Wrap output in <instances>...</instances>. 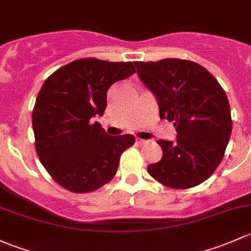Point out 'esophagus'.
I'll return each mask as SVG.
<instances>
[{
	"label": "esophagus",
	"mask_w": 251,
	"mask_h": 251,
	"mask_svg": "<svg viewBox=\"0 0 251 251\" xmlns=\"http://www.w3.org/2000/svg\"><path fill=\"white\" fill-rule=\"evenodd\" d=\"M147 141L146 140H144V139H140V138H136V144H139V145H144V144H146Z\"/></svg>",
	"instance_id": "34e87169"
}]
</instances>
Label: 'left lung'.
I'll use <instances>...</instances> for the list:
<instances>
[{
	"label": "left lung",
	"instance_id": "left-lung-1",
	"mask_svg": "<svg viewBox=\"0 0 251 251\" xmlns=\"http://www.w3.org/2000/svg\"><path fill=\"white\" fill-rule=\"evenodd\" d=\"M139 78L157 98L159 117L176 126L177 138L158 140L163 156L147 172L176 190L205 181L221 163L232 133L228 99L215 77L183 59L135 61Z\"/></svg>",
	"mask_w": 251,
	"mask_h": 251
}]
</instances>
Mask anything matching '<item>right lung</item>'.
Wrapping results in <instances>:
<instances>
[{"mask_svg":"<svg viewBox=\"0 0 251 251\" xmlns=\"http://www.w3.org/2000/svg\"><path fill=\"white\" fill-rule=\"evenodd\" d=\"M135 72L133 63L95 58L71 61L43 83L32 111L35 147L55 182L75 193L98 190L113 179L131 134L110 136L94 122L106 108L108 88Z\"/></svg>","mask_w":251,"mask_h":251,"instance_id":"obj_1","label":"right lung"}]
</instances>
